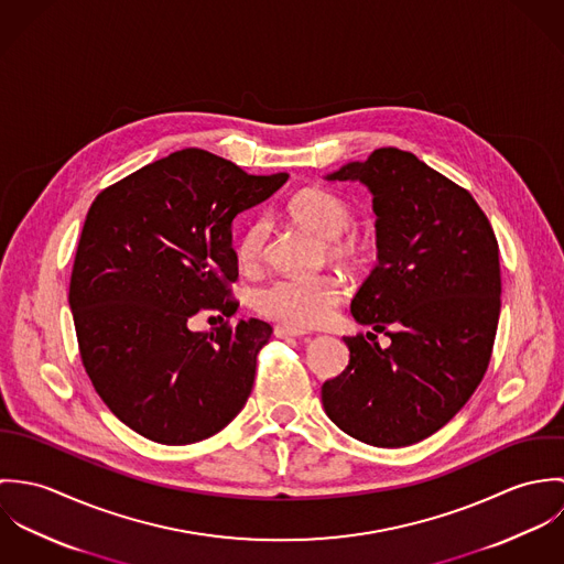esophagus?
Masks as SVG:
<instances>
[{
    "label": "esophagus",
    "instance_id": "34e87169",
    "mask_svg": "<svg viewBox=\"0 0 564 564\" xmlns=\"http://www.w3.org/2000/svg\"><path fill=\"white\" fill-rule=\"evenodd\" d=\"M273 334H275L278 338H300V336H304L306 332H304V329H297V327H291V325H275Z\"/></svg>",
    "mask_w": 564,
    "mask_h": 564
}]
</instances>
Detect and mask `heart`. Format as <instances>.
<instances>
[{
	"instance_id": "heart-1",
	"label": "heart",
	"mask_w": 564,
	"mask_h": 564,
	"mask_svg": "<svg viewBox=\"0 0 564 564\" xmlns=\"http://www.w3.org/2000/svg\"><path fill=\"white\" fill-rule=\"evenodd\" d=\"M291 217L327 241L329 256L349 260L358 253V239L345 230L351 226V206L332 191L308 188L289 204ZM271 226L267 219L253 221L239 241V262L253 269L264 260ZM340 300V282L334 275L313 278H278L262 286L253 306L269 319L293 327H317L329 319Z\"/></svg>"
}]
</instances>
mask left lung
Wrapping results in <instances>:
<instances>
[{
    "label": "left lung",
    "instance_id": "obj_1",
    "mask_svg": "<svg viewBox=\"0 0 564 564\" xmlns=\"http://www.w3.org/2000/svg\"><path fill=\"white\" fill-rule=\"evenodd\" d=\"M325 180L373 195L378 264L351 317L392 332L387 349L343 338L349 365L323 384V408L367 445L405 447L441 430L482 382L501 306L497 239L469 191L398 148Z\"/></svg>",
    "mask_w": 564,
    "mask_h": 564
}]
</instances>
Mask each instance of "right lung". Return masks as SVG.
Returning a JSON list of instances; mask_svg holds the SVG:
<instances>
[{"label":"right lung","mask_w":564,"mask_h":564,"mask_svg":"<svg viewBox=\"0 0 564 564\" xmlns=\"http://www.w3.org/2000/svg\"><path fill=\"white\" fill-rule=\"evenodd\" d=\"M286 180L188 148L108 186L88 208L69 284L82 362L97 395L141 436L188 445L241 412L271 325L193 332L188 319L204 308L237 313L232 221Z\"/></svg>","instance_id":"1"}]
</instances>
